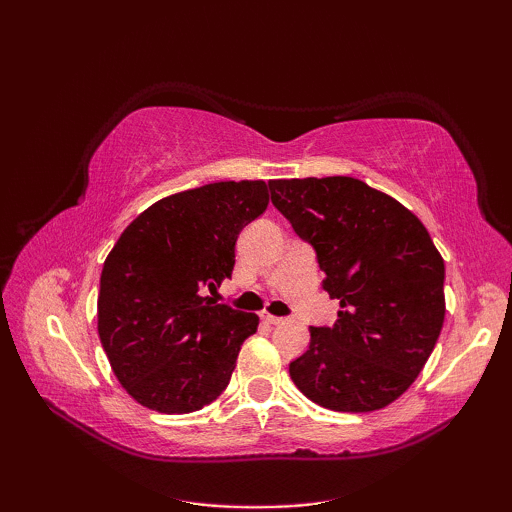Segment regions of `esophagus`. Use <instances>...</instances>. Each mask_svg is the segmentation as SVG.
Listing matches in <instances>:
<instances>
[{"label": "esophagus", "mask_w": 512, "mask_h": 512, "mask_svg": "<svg viewBox=\"0 0 512 512\" xmlns=\"http://www.w3.org/2000/svg\"><path fill=\"white\" fill-rule=\"evenodd\" d=\"M259 319H262V321H264V323H268V325H281V323H284V319L273 317V314H268V312H262V314H259Z\"/></svg>", "instance_id": "esophagus-1"}]
</instances>
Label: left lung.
Instances as JSON below:
<instances>
[{
	"label": "left lung",
	"instance_id": "left-lung-1",
	"mask_svg": "<svg viewBox=\"0 0 512 512\" xmlns=\"http://www.w3.org/2000/svg\"><path fill=\"white\" fill-rule=\"evenodd\" d=\"M270 198L317 253L332 328H310L290 363L306 398L332 411H376L422 372L444 323V259L424 224L391 195L347 176L270 180Z\"/></svg>",
	"mask_w": 512,
	"mask_h": 512
}]
</instances>
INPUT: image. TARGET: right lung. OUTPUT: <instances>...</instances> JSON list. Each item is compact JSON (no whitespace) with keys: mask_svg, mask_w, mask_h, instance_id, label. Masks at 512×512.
<instances>
[{"mask_svg":"<svg viewBox=\"0 0 512 512\" xmlns=\"http://www.w3.org/2000/svg\"><path fill=\"white\" fill-rule=\"evenodd\" d=\"M268 206L264 180L213 182L151 204L107 255L99 336L118 383L140 405L191 413L222 394L259 317L215 303L242 228Z\"/></svg>","mask_w":512,"mask_h":512,"instance_id":"1","label":"right lung"}]
</instances>
